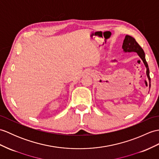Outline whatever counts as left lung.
<instances>
[{
  "label": "left lung",
  "mask_w": 159,
  "mask_h": 159,
  "mask_svg": "<svg viewBox=\"0 0 159 159\" xmlns=\"http://www.w3.org/2000/svg\"><path fill=\"white\" fill-rule=\"evenodd\" d=\"M122 48L123 49V51L125 53H130V52H136L139 56V57L142 59L143 64H144L146 68V75L150 81V71L148 65L146 57H145V53L144 51L142 49V48L139 46V44L136 42V40L132 36L126 35L124 39V41L123 43V46ZM115 61V60H114Z\"/></svg>",
  "instance_id": "1"
}]
</instances>
